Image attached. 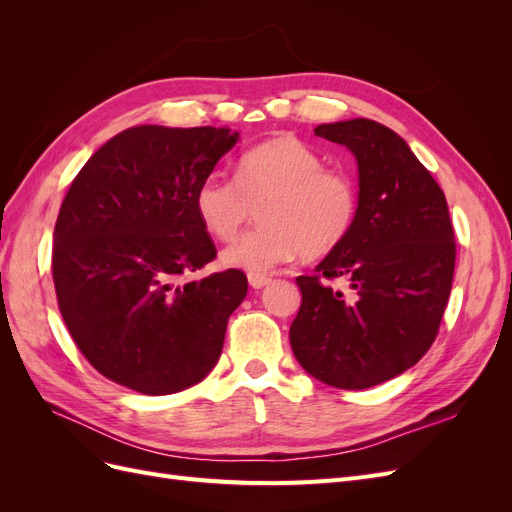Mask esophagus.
Here are the masks:
<instances>
[{
    "mask_svg": "<svg viewBox=\"0 0 512 512\" xmlns=\"http://www.w3.org/2000/svg\"><path fill=\"white\" fill-rule=\"evenodd\" d=\"M247 282H250L252 288L258 290V288H265L271 282V277L262 275V273H250V275H247Z\"/></svg>",
    "mask_w": 512,
    "mask_h": 512,
    "instance_id": "34e87169",
    "label": "esophagus"
}]
</instances>
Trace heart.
Here are the masks:
<instances>
[{
    "mask_svg": "<svg viewBox=\"0 0 512 512\" xmlns=\"http://www.w3.org/2000/svg\"><path fill=\"white\" fill-rule=\"evenodd\" d=\"M256 205L260 224L222 252L230 269L265 273L299 254L333 252L359 218V190L301 138L277 136L245 153L235 179L211 173L194 192L200 224L220 241L235 237Z\"/></svg>",
    "mask_w": 512,
    "mask_h": 512,
    "instance_id": "b5f03b06",
    "label": "heart"
}]
</instances>
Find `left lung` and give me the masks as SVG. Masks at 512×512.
<instances>
[{"instance_id": "left-lung-1", "label": "left lung", "mask_w": 512, "mask_h": 512, "mask_svg": "<svg viewBox=\"0 0 512 512\" xmlns=\"http://www.w3.org/2000/svg\"><path fill=\"white\" fill-rule=\"evenodd\" d=\"M359 166V218L348 239L299 275L290 346L301 367L337 389H369L421 361L453 286L455 230L444 192L408 143L371 119L322 123ZM342 276L344 295L326 282Z\"/></svg>"}]
</instances>
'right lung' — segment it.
<instances>
[{"label": "right lung", "instance_id": "right-lung-1", "mask_svg": "<svg viewBox=\"0 0 512 512\" xmlns=\"http://www.w3.org/2000/svg\"><path fill=\"white\" fill-rule=\"evenodd\" d=\"M237 141L228 128L134 126L72 181L53 232V282L74 344L108 380L170 395L218 363L247 277L190 280L215 258L194 192Z\"/></svg>", "mask_w": 512, "mask_h": 512}]
</instances>
